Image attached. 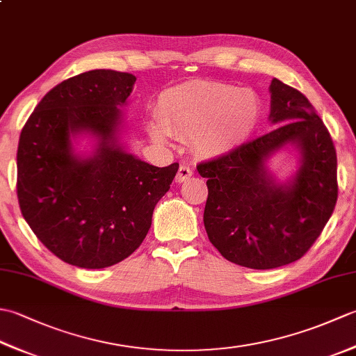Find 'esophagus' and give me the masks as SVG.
I'll use <instances>...</instances> for the list:
<instances>
[{
  "instance_id": "obj_1",
  "label": "esophagus",
  "mask_w": 356,
  "mask_h": 356,
  "mask_svg": "<svg viewBox=\"0 0 356 356\" xmlns=\"http://www.w3.org/2000/svg\"><path fill=\"white\" fill-rule=\"evenodd\" d=\"M193 174H194V170L191 168V166L180 165V166H179V171H177V174H176V182H177V184H182V182H185V180L190 179V177L193 176Z\"/></svg>"
}]
</instances>
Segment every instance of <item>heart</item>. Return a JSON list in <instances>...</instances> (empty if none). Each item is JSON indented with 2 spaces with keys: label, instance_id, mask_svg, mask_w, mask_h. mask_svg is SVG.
I'll return each mask as SVG.
<instances>
[{
  "label": "heart",
  "instance_id": "1",
  "mask_svg": "<svg viewBox=\"0 0 356 356\" xmlns=\"http://www.w3.org/2000/svg\"><path fill=\"white\" fill-rule=\"evenodd\" d=\"M261 113V101L252 90L193 81L165 90L157 119L149 120L148 131L157 142H166L171 136L193 138L200 153L222 156L251 138Z\"/></svg>",
  "mask_w": 356,
  "mask_h": 356
}]
</instances>
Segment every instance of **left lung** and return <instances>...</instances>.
<instances>
[{
  "mask_svg": "<svg viewBox=\"0 0 356 356\" xmlns=\"http://www.w3.org/2000/svg\"><path fill=\"white\" fill-rule=\"evenodd\" d=\"M269 120L275 130L197 165L207 177L203 223L226 260L274 269L301 259L334 213L337 151L326 125L298 90L272 79ZM299 151V166L283 183L267 168L283 147Z\"/></svg>",
  "mask_w": 356,
  "mask_h": 356,
  "instance_id": "1",
  "label": "left lung"
}]
</instances>
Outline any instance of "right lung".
I'll return each mask as SVG.
<instances>
[{
    "label": "right lung",
    "instance_id": "add662e5",
    "mask_svg": "<svg viewBox=\"0 0 356 356\" xmlns=\"http://www.w3.org/2000/svg\"><path fill=\"white\" fill-rule=\"evenodd\" d=\"M136 76L90 70L53 87L36 105L18 143L22 217L58 259L84 269L125 260L148 234L153 211L179 163L163 168L128 153L120 134ZM94 139L79 155L72 142Z\"/></svg>",
    "mask_w": 356,
    "mask_h": 356
}]
</instances>
